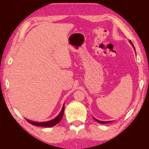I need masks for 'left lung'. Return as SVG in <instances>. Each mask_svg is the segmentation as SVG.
Instances as JSON below:
<instances>
[{
    "label": "left lung",
    "instance_id": "obj_1",
    "mask_svg": "<svg viewBox=\"0 0 149 149\" xmlns=\"http://www.w3.org/2000/svg\"><path fill=\"white\" fill-rule=\"evenodd\" d=\"M130 42L131 43V45H132V46H133V49H134V50H135V47H134V45H133V44L132 43V42L131 41H130ZM93 119H94V120L96 121V122H97L98 123H108L112 122V121H109V122H107V121H100V120H98L96 119V118H95L94 117H93Z\"/></svg>",
    "mask_w": 149,
    "mask_h": 149
}]
</instances>
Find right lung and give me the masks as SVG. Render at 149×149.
Here are the masks:
<instances>
[{"instance_id":"right-lung-1","label":"right lung","mask_w":149,"mask_h":149,"mask_svg":"<svg viewBox=\"0 0 149 149\" xmlns=\"http://www.w3.org/2000/svg\"><path fill=\"white\" fill-rule=\"evenodd\" d=\"M64 104L63 105L61 111H60V114L57 116L56 118H54V119H52L50 121H47V122H33V121H31L29 120H27L28 122H29L31 124L36 125V126H40V127H53L55 125H56L60 121H61L62 118L64 115Z\"/></svg>"}]
</instances>
